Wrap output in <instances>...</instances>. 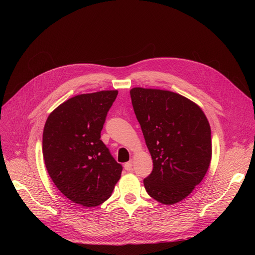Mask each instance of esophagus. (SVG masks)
<instances>
[{
  "label": "esophagus",
  "instance_id": "1",
  "mask_svg": "<svg viewBox=\"0 0 255 255\" xmlns=\"http://www.w3.org/2000/svg\"><path fill=\"white\" fill-rule=\"evenodd\" d=\"M132 166H133V162H132V160H130V161H128V162L125 163L124 168H125L127 171H132V170H133Z\"/></svg>",
  "mask_w": 255,
  "mask_h": 255
}]
</instances>
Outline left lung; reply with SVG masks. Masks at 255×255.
<instances>
[{
    "mask_svg": "<svg viewBox=\"0 0 255 255\" xmlns=\"http://www.w3.org/2000/svg\"><path fill=\"white\" fill-rule=\"evenodd\" d=\"M132 106L153 161L143 183L161 204L187 198L204 178L212 157L211 128L202 109L176 93L133 88Z\"/></svg>",
    "mask_w": 255,
    "mask_h": 255,
    "instance_id": "8db88e82",
    "label": "left lung"
}]
</instances>
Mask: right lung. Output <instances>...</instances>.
Here are the masks:
<instances>
[{
    "label": "right lung",
    "mask_w": 255,
    "mask_h": 255,
    "mask_svg": "<svg viewBox=\"0 0 255 255\" xmlns=\"http://www.w3.org/2000/svg\"><path fill=\"white\" fill-rule=\"evenodd\" d=\"M118 91L72 97L48 116L42 138L47 171L70 201L96 207L111 197L122 165L103 143L101 131Z\"/></svg>",
    "instance_id": "right-lung-1"
}]
</instances>
